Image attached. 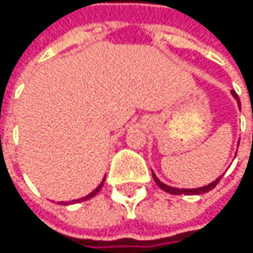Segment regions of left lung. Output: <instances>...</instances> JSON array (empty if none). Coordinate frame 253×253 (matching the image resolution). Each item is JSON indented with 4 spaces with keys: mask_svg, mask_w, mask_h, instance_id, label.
<instances>
[{
    "mask_svg": "<svg viewBox=\"0 0 253 253\" xmlns=\"http://www.w3.org/2000/svg\"><path fill=\"white\" fill-rule=\"evenodd\" d=\"M231 94H232V97L237 100V104H238V109H241V104H240V100H238V95L235 94V91H231ZM152 174H153V179H155V182H156V185L161 188V190H164L165 193H170V194H176V196H194V194H203V193H208V191H211L217 183H218V180L221 179V176H218L214 182H211V183H208V185H205V187H199V188H174V187H170V185H165L164 182H161L158 177H156V174L152 171Z\"/></svg>",
    "mask_w": 253,
    "mask_h": 253,
    "instance_id": "1",
    "label": "left lung"
}]
</instances>
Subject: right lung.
<instances>
[{
  "label": "right lung",
  "mask_w": 253,
  "mask_h": 253,
  "mask_svg": "<svg viewBox=\"0 0 253 253\" xmlns=\"http://www.w3.org/2000/svg\"><path fill=\"white\" fill-rule=\"evenodd\" d=\"M103 183H104V179L101 180V183H100V185L92 191V193H89L88 196H84V197H82V199H77V200H73V202H68V203H65V202H60V203H63V205H70V203H76V202H84V200H88V199H91V197H94L100 190H101V187H103Z\"/></svg>",
  "instance_id": "obj_1"
}]
</instances>
